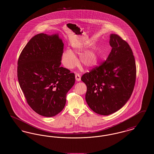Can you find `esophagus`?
<instances>
[{
	"label": "esophagus",
	"mask_w": 154,
	"mask_h": 154,
	"mask_svg": "<svg viewBox=\"0 0 154 154\" xmlns=\"http://www.w3.org/2000/svg\"><path fill=\"white\" fill-rule=\"evenodd\" d=\"M75 80L77 81H81V77L80 75L79 74L76 73L75 75Z\"/></svg>",
	"instance_id": "obj_1"
}]
</instances>
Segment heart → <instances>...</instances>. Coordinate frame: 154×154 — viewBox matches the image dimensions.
Masks as SVG:
<instances>
[{
    "label": "heart",
    "instance_id": "obj_1",
    "mask_svg": "<svg viewBox=\"0 0 154 154\" xmlns=\"http://www.w3.org/2000/svg\"><path fill=\"white\" fill-rule=\"evenodd\" d=\"M83 44H76L73 47V51L67 50L62 53L61 62L68 69H72L77 65L78 59L74 53L80 54L85 48ZM99 59L98 54L94 49H90L82 52L80 55V63L82 66L90 69L97 65Z\"/></svg>",
    "mask_w": 154,
    "mask_h": 154
}]
</instances>
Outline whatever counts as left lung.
I'll use <instances>...</instances> for the list:
<instances>
[{"label": "left lung", "instance_id": "1", "mask_svg": "<svg viewBox=\"0 0 154 154\" xmlns=\"http://www.w3.org/2000/svg\"><path fill=\"white\" fill-rule=\"evenodd\" d=\"M107 58L81 77L87 85L85 100L95 112L108 116L121 109L132 95L136 67L132 49L121 37L111 34Z\"/></svg>", "mask_w": 154, "mask_h": 154}]
</instances>
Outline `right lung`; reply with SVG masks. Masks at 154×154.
Masks as SVG:
<instances>
[{"label":"right lung","instance_id":"1","mask_svg":"<svg viewBox=\"0 0 154 154\" xmlns=\"http://www.w3.org/2000/svg\"><path fill=\"white\" fill-rule=\"evenodd\" d=\"M63 50L58 33H40L30 40L18 60V80L27 103L46 117L63 109L66 94L75 83L74 74L60 66Z\"/></svg>","mask_w":154,"mask_h":154}]
</instances>
